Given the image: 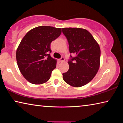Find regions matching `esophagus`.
<instances>
[{
	"mask_svg": "<svg viewBox=\"0 0 123 123\" xmlns=\"http://www.w3.org/2000/svg\"><path fill=\"white\" fill-rule=\"evenodd\" d=\"M59 61H60V62H62L64 61V58L63 57H62L61 58V59H59Z\"/></svg>",
	"mask_w": 123,
	"mask_h": 123,
	"instance_id": "esophagus-1",
	"label": "esophagus"
}]
</instances>
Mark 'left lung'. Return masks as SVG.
I'll list each match as a JSON object with an SVG mask.
<instances>
[{"instance_id": "8db88e82", "label": "left lung", "mask_w": 123, "mask_h": 123, "mask_svg": "<svg viewBox=\"0 0 123 123\" xmlns=\"http://www.w3.org/2000/svg\"><path fill=\"white\" fill-rule=\"evenodd\" d=\"M67 39L70 54L76 56L68 61L69 70L62 74L67 84L80 87L89 82L98 71L100 49L92 35L86 29L77 28L62 29Z\"/></svg>"}]
</instances>
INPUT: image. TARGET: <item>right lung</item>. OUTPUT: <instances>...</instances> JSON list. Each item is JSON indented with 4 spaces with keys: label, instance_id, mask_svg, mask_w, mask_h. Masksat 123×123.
<instances>
[{
    "label": "right lung",
    "instance_id": "right-lung-1",
    "mask_svg": "<svg viewBox=\"0 0 123 123\" xmlns=\"http://www.w3.org/2000/svg\"><path fill=\"white\" fill-rule=\"evenodd\" d=\"M61 34V29L40 26L29 31L22 39L16 51L20 72L29 82L39 85L46 82L56 66L50 56V44Z\"/></svg>",
    "mask_w": 123,
    "mask_h": 123
}]
</instances>
